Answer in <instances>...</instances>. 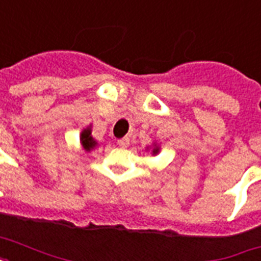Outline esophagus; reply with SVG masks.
Returning a JSON list of instances; mask_svg holds the SVG:
<instances>
[{"mask_svg": "<svg viewBox=\"0 0 261 261\" xmlns=\"http://www.w3.org/2000/svg\"><path fill=\"white\" fill-rule=\"evenodd\" d=\"M118 145L120 147H127L130 145V139L128 138H122V139H118Z\"/></svg>", "mask_w": 261, "mask_h": 261, "instance_id": "obj_1", "label": "esophagus"}]
</instances>
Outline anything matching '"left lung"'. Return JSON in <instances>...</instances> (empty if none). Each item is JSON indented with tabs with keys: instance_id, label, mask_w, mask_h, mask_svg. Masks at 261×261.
<instances>
[{
	"instance_id": "8db88e82",
	"label": "left lung",
	"mask_w": 261,
	"mask_h": 261,
	"mask_svg": "<svg viewBox=\"0 0 261 261\" xmlns=\"http://www.w3.org/2000/svg\"><path fill=\"white\" fill-rule=\"evenodd\" d=\"M157 151H159V149H154V150H153V153H157Z\"/></svg>"
}]
</instances>
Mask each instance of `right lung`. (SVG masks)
I'll list each match as a JSON object with an SVG mask.
<instances>
[{
  "label": "right lung",
  "instance_id": "add662e5",
  "mask_svg": "<svg viewBox=\"0 0 261 261\" xmlns=\"http://www.w3.org/2000/svg\"><path fill=\"white\" fill-rule=\"evenodd\" d=\"M81 143H83L84 149L87 151L92 150L96 146V141L90 137V128H87V130L83 131V134H81Z\"/></svg>",
  "mask_w": 261,
  "mask_h": 261
}]
</instances>
